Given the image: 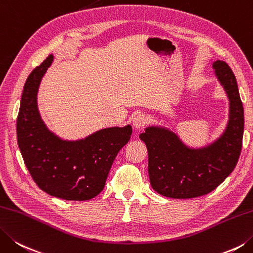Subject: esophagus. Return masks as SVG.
Masks as SVG:
<instances>
[{"instance_id":"obj_1","label":"esophagus","mask_w":253,"mask_h":253,"mask_svg":"<svg viewBox=\"0 0 253 253\" xmlns=\"http://www.w3.org/2000/svg\"><path fill=\"white\" fill-rule=\"evenodd\" d=\"M146 123H147V119L143 113L136 114V116L133 118V126L137 128V130H140V128L144 127L146 126Z\"/></svg>"}]
</instances>
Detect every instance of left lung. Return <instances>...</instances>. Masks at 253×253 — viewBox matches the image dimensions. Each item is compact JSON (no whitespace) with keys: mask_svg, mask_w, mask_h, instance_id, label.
Segmentation results:
<instances>
[{"mask_svg":"<svg viewBox=\"0 0 253 253\" xmlns=\"http://www.w3.org/2000/svg\"><path fill=\"white\" fill-rule=\"evenodd\" d=\"M230 101L229 121L217 141L203 149H190L165 127L150 126L140 135L149 152L152 187L169 198H195L212 192L235 169L244 136V107L235 75L222 60L212 64Z\"/></svg>","mask_w":253,"mask_h":253,"instance_id":"obj_1","label":"left lung"}]
</instances>
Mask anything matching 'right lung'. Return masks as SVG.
Returning <instances> with one entry per match:
<instances>
[{"label": "right lung", "mask_w": 253, "mask_h": 253, "mask_svg": "<svg viewBox=\"0 0 253 253\" xmlns=\"http://www.w3.org/2000/svg\"><path fill=\"white\" fill-rule=\"evenodd\" d=\"M49 55L24 84L16 131L24 163L42 190L66 201H88L106 184L114 159L132 134L131 126L108 127L79 141H64L42 121L37 109L41 80L52 63Z\"/></svg>", "instance_id": "add662e5"}]
</instances>
